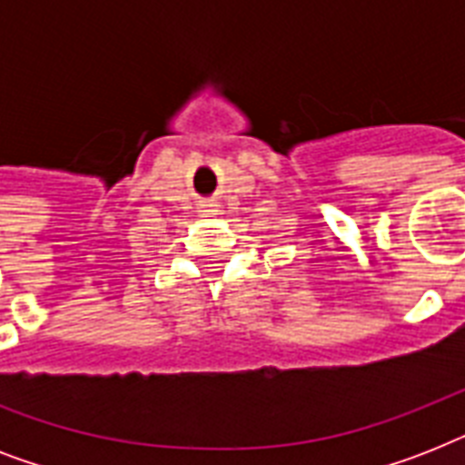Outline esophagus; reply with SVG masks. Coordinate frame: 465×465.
I'll return each instance as SVG.
<instances>
[{
	"label": "esophagus",
	"instance_id": "1",
	"mask_svg": "<svg viewBox=\"0 0 465 465\" xmlns=\"http://www.w3.org/2000/svg\"><path fill=\"white\" fill-rule=\"evenodd\" d=\"M210 207H214V204H210ZM207 212H214V210H207Z\"/></svg>",
	"mask_w": 465,
	"mask_h": 465
}]
</instances>
